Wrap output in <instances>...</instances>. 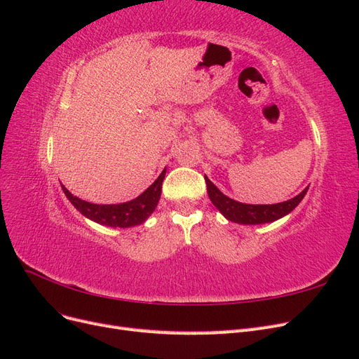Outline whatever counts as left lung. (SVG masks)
<instances>
[{"label":"left lung","mask_w":359,"mask_h":359,"mask_svg":"<svg viewBox=\"0 0 359 359\" xmlns=\"http://www.w3.org/2000/svg\"><path fill=\"white\" fill-rule=\"evenodd\" d=\"M205 181H206V190H208V196L215 208L219 210L227 220L238 224H264V223L276 222L295 210L309 190V187H306L299 194H297L295 198L280 202V203L252 205V203L238 202L231 199L229 196H226V194H223L214 186L206 175H205Z\"/></svg>","instance_id":"1"}]
</instances>
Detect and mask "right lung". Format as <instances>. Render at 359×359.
Segmentation results:
<instances>
[{"label":"right lung","instance_id":"1","mask_svg":"<svg viewBox=\"0 0 359 359\" xmlns=\"http://www.w3.org/2000/svg\"><path fill=\"white\" fill-rule=\"evenodd\" d=\"M166 169H163L160 177L151 184V186L137 198L123 203L115 205H99L91 203L79 199L62 186V191L66 194L67 199L72 202V205L78 210L86 219H90L95 223L109 226V227H133L145 223L148 217L154 212L156 206L160 201L161 194V184L165 180Z\"/></svg>","mask_w":359,"mask_h":359}]
</instances>
